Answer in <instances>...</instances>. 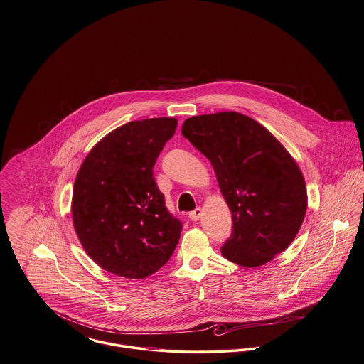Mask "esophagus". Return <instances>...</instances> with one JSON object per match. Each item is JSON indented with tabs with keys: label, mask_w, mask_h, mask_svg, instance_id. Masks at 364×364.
<instances>
[{
	"label": "esophagus",
	"mask_w": 364,
	"mask_h": 364,
	"mask_svg": "<svg viewBox=\"0 0 364 364\" xmlns=\"http://www.w3.org/2000/svg\"><path fill=\"white\" fill-rule=\"evenodd\" d=\"M200 217H202V208H195L193 211L190 213V218L192 221H198Z\"/></svg>",
	"instance_id": "obj_1"
}]
</instances>
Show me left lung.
I'll use <instances>...</instances> for the list:
<instances>
[{"instance_id":"left-lung-1","label":"left lung","mask_w":364,"mask_h":364,"mask_svg":"<svg viewBox=\"0 0 364 364\" xmlns=\"http://www.w3.org/2000/svg\"><path fill=\"white\" fill-rule=\"evenodd\" d=\"M183 135L208 158L232 213L226 259L258 267L294 242L307 210L304 177L263 125L237 112L193 116Z\"/></svg>"}]
</instances>
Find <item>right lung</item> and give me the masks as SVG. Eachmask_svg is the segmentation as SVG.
I'll return each mask as SVG.
<instances>
[{
	"instance_id": "1",
	"label": "right lung",
	"mask_w": 364,
	"mask_h": 364,
	"mask_svg": "<svg viewBox=\"0 0 364 364\" xmlns=\"http://www.w3.org/2000/svg\"><path fill=\"white\" fill-rule=\"evenodd\" d=\"M172 117L127 122L100 140L73 186L72 220L87 255L106 272L146 278L171 259L183 224L153 177L174 135Z\"/></svg>"
}]
</instances>
